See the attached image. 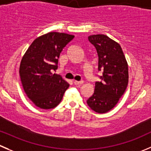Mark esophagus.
Wrapping results in <instances>:
<instances>
[{"instance_id":"34e87169","label":"esophagus","mask_w":151,"mask_h":151,"mask_svg":"<svg viewBox=\"0 0 151 151\" xmlns=\"http://www.w3.org/2000/svg\"><path fill=\"white\" fill-rule=\"evenodd\" d=\"M83 83V81H76V80H74V84L76 85V86H77V85H81Z\"/></svg>"}]
</instances>
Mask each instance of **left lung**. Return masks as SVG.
<instances>
[{"label": "left lung", "mask_w": 151, "mask_h": 151, "mask_svg": "<svg viewBox=\"0 0 151 151\" xmlns=\"http://www.w3.org/2000/svg\"><path fill=\"white\" fill-rule=\"evenodd\" d=\"M88 40L96 48L101 80L95 83L94 92L87 104L93 111L104 114L112 109L128 84V67L120 45L105 35H93Z\"/></svg>", "instance_id": "obj_1"}]
</instances>
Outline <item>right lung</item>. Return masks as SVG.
Segmentation results:
<instances>
[{
	"label": "right lung",
	"mask_w": 151,
	"mask_h": 151,
	"mask_svg": "<svg viewBox=\"0 0 151 151\" xmlns=\"http://www.w3.org/2000/svg\"><path fill=\"white\" fill-rule=\"evenodd\" d=\"M74 36L60 32H49L35 39L21 60L19 69L25 93L32 102L42 109L59 105L69 84L58 69V58L63 49Z\"/></svg>",
	"instance_id": "1"
}]
</instances>
